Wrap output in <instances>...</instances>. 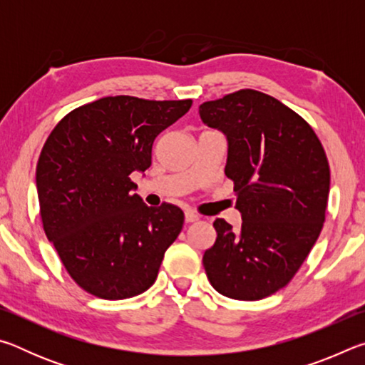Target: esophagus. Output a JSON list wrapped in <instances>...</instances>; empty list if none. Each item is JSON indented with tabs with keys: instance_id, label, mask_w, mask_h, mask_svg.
<instances>
[{
	"instance_id": "esophagus-1",
	"label": "esophagus",
	"mask_w": 365,
	"mask_h": 365,
	"mask_svg": "<svg viewBox=\"0 0 365 365\" xmlns=\"http://www.w3.org/2000/svg\"><path fill=\"white\" fill-rule=\"evenodd\" d=\"M197 219H200V215H197L196 212H193V211L185 212V222H187V224H191V222H196Z\"/></svg>"
}]
</instances>
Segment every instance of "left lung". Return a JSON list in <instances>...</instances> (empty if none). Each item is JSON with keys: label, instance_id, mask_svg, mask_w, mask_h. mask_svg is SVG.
Returning a JSON list of instances; mask_svg holds the SVG:
<instances>
[{"label": "left lung", "instance_id": "1", "mask_svg": "<svg viewBox=\"0 0 365 365\" xmlns=\"http://www.w3.org/2000/svg\"><path fill=\"white\" fill-rule=\"evenodd\" d=\"M206 125L228 140L225 175L242 227L215 219L217 238L202 256L220 294L256 301L287 287L325 222L330 168L312 127L275 98L238 90L200 106Z\"/></svg>", "mask_w": 365, "mask_h": 365}]
</instances>
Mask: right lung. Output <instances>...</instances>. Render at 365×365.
I'll return each mask as SVG.
<instances>
[{
    "mask_svg": "<svg viewBox=\"0 0 365 365\" xmlns=\"http://www.w3.org/2000/svg\"><path fill=\"white\" fill-rule=\"evenodd\" d=\"M191 100L106 96L71 110L36 164L40 215L72 280L101 299H125L156 282L182 232L180 207L146 206L130 174L151 165L153 143Z\"/></svg>",
    "mask_w": 365,
    "mask_h": 365,
    "instance_id": "right-lung-1",
    "label": "right lung"
}]
</instances>
